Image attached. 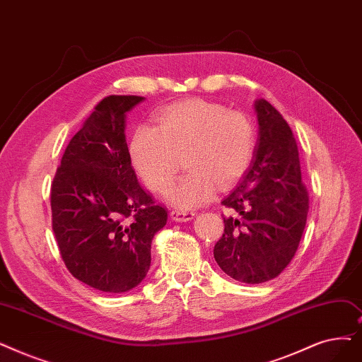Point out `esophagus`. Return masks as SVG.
Wrapping results in <instances>:
<instances>
[{"instance_id": "obj_1", "label": "esophagus", "mask_w": 362, "mask_h": 362, "mask_svg": "<svg viewBox=\"0 0 362 362\" xmlns=\"http://www.w3.org/2000/svg\"><path fill=\"white\" fill-rule=\"evenodd\" d=\"M170 216L173 220H176V222H187V220H191L195 216V211L192 210H183V209H175L170 211Z\"/></svg>"}]
</instances>
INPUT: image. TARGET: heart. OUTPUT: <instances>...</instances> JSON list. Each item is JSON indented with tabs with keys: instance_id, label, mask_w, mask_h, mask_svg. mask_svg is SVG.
I'll return each mask as SVG.
<instances>
[{
	"instance_id": "b5f03b06",
	"label": "heart",
	"mask_w": 362,
	"mask_h": 362,
	"mask_svg": "<svg viewBox=\"0 0 362 362\" xmlns=\"http://www.w3.org/2000/svg\"><path fill=\"white\" fill-rule=\"evenodd\" d=\"M256 149L255 122L243 111L191 99L168 105L133 132L129 155L151 191L163 192L177 173L183 153L187 171L167 191L179 209L206 204L217 185L225 189L248 170Z\"/></svg>"
}]
</instances>
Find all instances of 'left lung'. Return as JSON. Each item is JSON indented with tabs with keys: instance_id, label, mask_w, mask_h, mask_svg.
Listing matches in <instances>:
<instances>
[{
	"instance_id": "left-lung-1",
	"label": "left lung",
	"mask_w": 362,
	"mask_h": 362,
	"mask_svg": "<svg viewBox=\"0 0 362 362\" xmlns=\"http://www.w3.org/2000/svg\"><path fill=\"white\" fill-rule=\"evenodd\" d=\"M259 142L240 185L222 201L225 232L213 255L226 275L245 284L276 278L300 244L309 211L294 134L264 99L256 100Z\"/></svg>"
}]
</instances>
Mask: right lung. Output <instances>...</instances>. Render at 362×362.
<instances>
[{
    "mask_svg": "<svg viewBox=\"0 0 362 362\" xmlns=\"http://www.w3.org/2000/svg\"><path fill=\"white\" fill-rule=\"evenodd\" d=\"M140 96L102 99L71 139L52 183V228L62 260L84 284L124 293L146 276L167 210L139 185L125 112Z\"/></svg>",
    "mask_w": 362,
    "mask_h": 362,
    "instance_id": "1",
    "label": "right lung"
}]
</instances>
